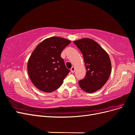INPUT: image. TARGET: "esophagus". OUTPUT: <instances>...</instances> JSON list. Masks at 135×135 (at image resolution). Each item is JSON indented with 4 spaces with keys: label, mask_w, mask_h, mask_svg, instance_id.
Returning <instances> with one entry per match:
<instances>
[{
    "label": "esophagus",
    "mask_w": 135,
    "mask_h": 135,
    "mask_svg": "<svg viewBox=\"0 0 135 135\" xmlns=\"http://www.w3.org/2000/svg\"><path fill=\"white\" fill-rule=\"evenodd\" d=\"M75 68L74 67V66H73L71 68V73H74L75 72Z\"/></svg>",
    "instance_id": "obj_1"
}]
</instances>
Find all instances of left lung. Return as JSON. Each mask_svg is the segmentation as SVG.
Listing matches in <instances>:
<instances>
[{
	"mask_svg": "<svg viewBox=\"0 0 135 135\" xmlns=\"http://www.w3.org/2000/svg\"><path fill=\"white\" fill-rule=\"evenodd\" d=\"M83 55L86 75L79 81L80 87L85 92L93 93L107 83L112 70L111 61L108 53L95 40L83 38L74 41Z\"/></svg>",
	"mask_w": 135,
	"mask_h": 135,
	"instance_id": "left-lung-1",
	"label": "left lung"
}]
</instances>
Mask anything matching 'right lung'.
<instances>
[{"instance_id":"right-lung-1","label":"right lung","mask_w":135,"mask_h":135,"mask_svg":"<svg viewBox=\"0 0 135 135\" xmlns=\"http://www.w3.org/2000/svg\"><path fill=\"white\" fill-rule=\"evenodd\" d=\"M70 42L66 39L53 36L44 40L32 52L27 62V71L32 83L40 91L56 90L70 72L61 54Z\"/></svg>"}]
</instances>
